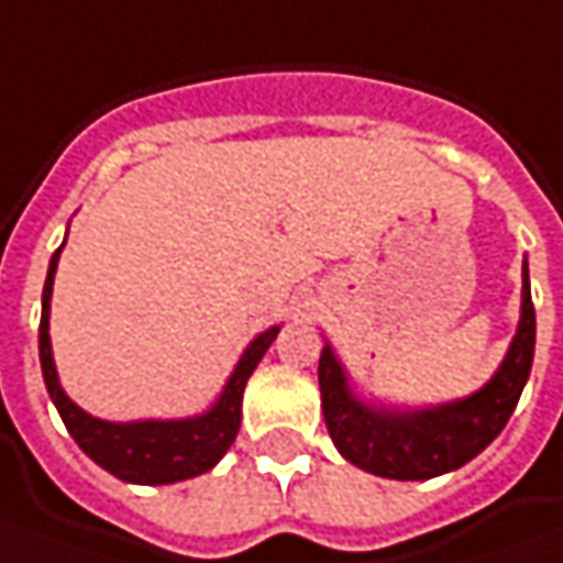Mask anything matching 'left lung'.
I'll list each match as a JSON object with an SVG mask.
<instances>
[{
    "instance_id": "8db88e82",
    "label": "left lung",
    "mask_w": 563,
    "mask_h": 563,
    "mask_svg": "<svg viewBox=\"0 0 563 563\" xmlns=\"http://www.w3.org/2000/svg\"><path fill=\"white\" fill-rule=\"evenodd\" d=\"M536 349V308L530 271L523 262L520 320L505 358L476 393L427 408H398L367 401L327 342L320 352V408L333 445L345 461L386 479H433L464 467L493 442L523 393Z\"/></svg>"
}]
</instances>
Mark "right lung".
<instances>
[{"label": "right lung", "mask_w": 563, "mask_h": 563, "mask_svg": "<svg viewBox=\"0 0 563 563\" xmlns=\"http://www.w3.org/2000/svg\"><path fill=\"white\" fill-rule=\"evenodd\" d=\"M65 249V243H62ZM62 249H55L43 286V318H40V364H43V379L49 389L52 405L65 420L74 442L87 452L99 467L108 474L124 479V483H140V486H165V483H180L189 476H199L211 471L233 439L240 433L243 420V393L252 371L258 367L271 342L277 340L280 327H271L258 333L245 345V352L236 361L233 374L227 379L218 401L196 417H177V420H102L84 411L77 401H70L68 393L58 383L55 358H52L49 340V308H52V283H55V267L62 258Z\"/></svg>", "instance_id": "add662e5"}]
</instances>
